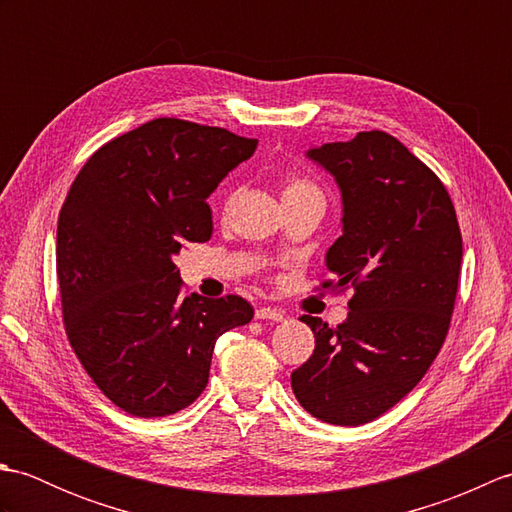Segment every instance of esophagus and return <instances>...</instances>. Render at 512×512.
<instances>
[{
	"instance_id": "esophagus-1",
	"label": "esophagus",
	"mask_w": 512,
	"mask_h": 512,
	"mask_svg": "<svg viewBox=\"0 0 512 512\" xmlns=\"http://www.w3.org/2000/svg\"><path fill=\"white\" fill-rule=\"evenodd\" d=\"M255 317L257 319H266V321H284L286 314L281 312V310H277V308H259L255 312Z\"/></svg>"
}]
</instances>
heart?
Masks as SVG:
<instances>
[{
	"label": "heart",
	"mask_w": 512,
	"mask_h": 512,
	"mask_svg": "<svg viewBox=\"0 0 512 512\" xmlns=\"http://www.w3.org/2000/svg\"><path fill=\"white\" fill-rule=\"evenodd\" d=\"M308 191H317V187H312L310 182L301 180V178H292L286 182L284 187V198H292V195H299V193H308Z\"/></svg>",
	"instance_id": "heart-1"
}]
</instances>
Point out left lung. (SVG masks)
Segmentation results:
<instances>
[{
	"instance_id": "8db88e82",
	"label": "left lung",
	"mask_w": 512,
	"mask_h": 512,
	"mask_svg": "<svg viewBox=\"0 0 512 512\" xmlns=\"http://www.w3.org/2000/svg\"><path fill=\"white\" fill-rule=\"evenodd\" d=\"M332 173L343 235L325 266L352 288L347 321L314 332V352L292 372V391L314 418L358 427L383 416L427 374L447 339L458 295L462 235L449 191L422 160L385 132H358L306 154Z\"/></svg>"
}]
</instances>
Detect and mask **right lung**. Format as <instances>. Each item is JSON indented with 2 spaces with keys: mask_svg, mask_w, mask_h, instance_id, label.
I'll return each instance as SVG.
<instances>
[{
  "mask_svg": "<svg viewBox=\"0 0 512 512\" xmlns=\"http://www.w3.org/2000/svg\"><path fill=\"white\" fill-rule=\"evenodd\" d=\"M257 140L156 118L94 151L65 198L57 277L74 354L116 407L176 413L209 383L217 336L246 325L242 297H182L173 257L209 242L206 198Z\"/></svg>",
  "mask_w": 512,
  "mask_h": 512,
  "instance_id": "1",
  "label": "right lung"
}]
</instances>
